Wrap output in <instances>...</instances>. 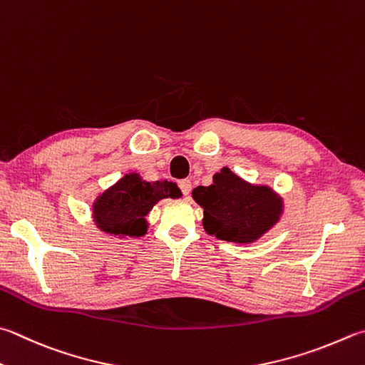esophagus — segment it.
I'll return each mask as SVG.
<instances>
[{
    "label": "esophagus",
    "instance_id": "1",
    "mask_svg": "<svg viewBox=\"0 0 365 365\" xmlns=\"http://www.w3.org/2000/svg\"><path fill=\"white\" fill-rule=\"evenodd\" d=\"M180 189H181V192L184 194V197H187V198H189V195H190V190H192V182H190L189 180H182V181H180Z\"/></svg>",
    "mask_w": 365,
    "mask_h": 365
}]
</instances>
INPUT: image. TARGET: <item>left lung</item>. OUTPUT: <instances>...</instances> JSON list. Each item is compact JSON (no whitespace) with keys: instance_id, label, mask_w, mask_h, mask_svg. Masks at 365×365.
Here are the masks:
<instances>
[{"instance_id":"left-lung-1","label":"left lung","mask_w":365,"mask_h":365,"mask_svg":"<svg viewBox=\"0 0 365 365\" xmlns=\"http://www.w3.org/2000/svg\"><path fill=\"white\" fill-rule=\"evenodd\" d=\"M203 208L206 233L233 243H252L279 221L283 200L268 185H252L229 168L212 176V184L192 190Z\"/></svg>"}]
</instances>
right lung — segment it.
<instances>
[{"mask_svg": "<svg viewBox=\"0 0 365 365\" xmlns=\"http://www.w3.org/2000/svg\"><path fill=\"white\" fill-rule=\"evenodd\" d=\"M181 197L175 182L144 181L128 173L111 185L93 203V221L100 230L120 237H143L148 232L146 216L162 198Z\"/></svg>", "mask_w": 365, "mask_h": 365, "instance_id": "right-lung-1", "label": "right lung"}]
</instances>
